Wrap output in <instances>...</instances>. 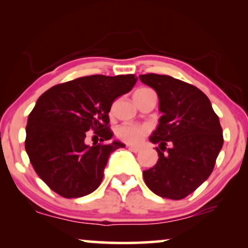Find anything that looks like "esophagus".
Instances as JSON below:
<instances>
[{
    "instance_id": "1",
    "label": "esophagus",
    "mask_w": 248,
    "mask_h": 248,
    "mask_svg": "<svg viewBox=\"0 0 248 248\" xmlns=\"http://www.w3.org/2000/svg\"><path fill=\"white\" fill-rule=\"evenodd\" d=\"M128 149H130V150H131L132 152H135V154H138V152L141 151V148H139V147H132V145H130V147H128Z\"/></svg>"
}]
</instances>
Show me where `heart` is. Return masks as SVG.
I'll list each match as a JSON object with an SVG mask.
<instances>
[{
    "label": "heart",
    "mask_w": 248,
    "mask_h": 248,
    "mask_svg": "<svg viewBox=\"0 0 248 248\" xmlns=\"http://www.w3.org/2000/svg\"><path fill=\"white\" fill-rule=\"evenodd\" d=\"M150 89L147 88H141L135 91L134 94L144 93ZM150 127L144 124H125L121 125L116 130V135L118 139H121L123 142H126L128 144H138L140 143L145 135L149 133Z\"/></svg>",
    "instance_id": "b5f03b06"
}]
</instances>
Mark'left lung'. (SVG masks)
Wrapping results in <instances>:
<instances>
[{
    "mask_svg": "<svg viewBox=\"0 0 248 248\" xmlns=\"http://www.w3.org/2000/svg\"><path fill=\"white\" fill-rule=\"evenodd\" d=\"M155 89L162 114L149 138L159 159L143 171L145 184L161 198L181 200L211 175L223 144L222 128L209 98L198 88L169 76L141 74Z\"/></svg>",
    "mask_w": 248,
    "mask_h": 248,
    "instance_id": "left-lung-1",
    "label": "left lung"
}]
</instances>
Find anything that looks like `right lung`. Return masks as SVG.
<instances>
[{
    "label": "right lung",
    "mask_w": 248,
    "mask_h": 248,
    "mask_svg": "<svg viewBox=\"0 0 248 248\" xmlns=\"http://www.w3.org/2000/svg\"><path fill=\"white\" fill-rule=\"evenodd\" d=\"M134 74L82 77L45 91L28 116L25 148L37 175L50 189L66 199L81 198L100 185L111 152L125 144H86L93 130L100 142L109 141L111 104L130 93Z\"/></svg>",
    "instance_id": "obj_1"
}]
</instances>
